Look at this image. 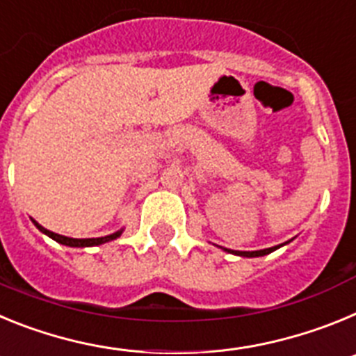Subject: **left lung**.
Here are the masks:
<instances>
[{
	"mask_svg": "<svg viewBox=\"0 0 356 356\" xmlns=\"http://www.w3.org/2000/svg\"><path fill=\"white\" fill-rule=\"evenodd\" d=\"M285 244H289V242H285ZM285 244H282V246H285ZM282 246L267 248V250H259V251H234V250H228V248H222V251H228V253L237 254V257H246V259H253V257H264V254L273 253V251L278 250V248H282Z\"/></svg>",
	"mask_w": 356,
	"mask_h": 356,
	"instance_id": "1",
	"label": "left lung"
}]
</instances>
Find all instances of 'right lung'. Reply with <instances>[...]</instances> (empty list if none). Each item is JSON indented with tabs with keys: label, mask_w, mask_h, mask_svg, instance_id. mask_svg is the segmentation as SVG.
Listing matches in <instances>:
<instances>
[{
	"label": "right lung",
	"mask_w": 356,
	"mask_h": 356,
	"mask_svg": "<svg viewBox=\"0 0 356 356\" xmlns=\"http://www.w3.org/2000/svg\"><path fill=\"white\" fill-rule=\"evenodd\" d=\"M31 222L37 226V228L42 232L44 235H48L49 238H53V241H56L58 244H64V246H69V248H90V246H99V244H105V242H110L114 241V238L121 237V234L124 232V228L118 229V232H114V234L110 235H105V237H96V238H71V237H65V235H58L55 234V232H49V229H46L44 226H40L39 222L35 221V219H31Z\"/></svg>",
	"instance_id": "obj_1"
}]
</instances>
